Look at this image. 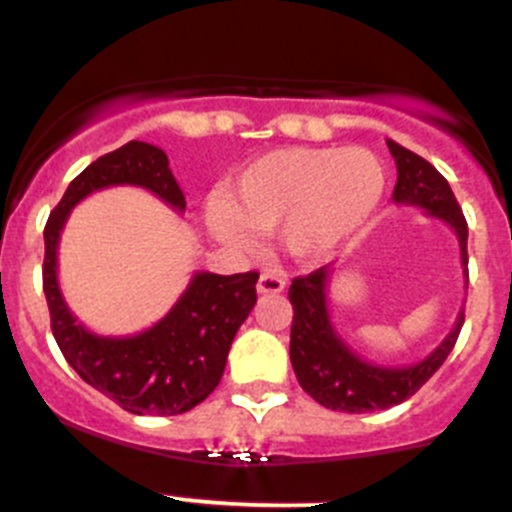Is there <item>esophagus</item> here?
I'll use <instances>...</instances> for the list:
<instances>
[{
    "label": "esophagus",
    "instance_id": "obj_1",
    "mask_svg": "<svg viewBox=\"0 0 512 512\" xmlns=\"http://www.w3.org/2000/svg\"><path fill=\"white\" fill-rule=\"evenodd\" d=\"M285 289V277L272 275V272H262L260 282H257V292L260 294H280Z\"/></svg>",
    "mask_w": 512,
    "mask_h": 512
}]
</instances>
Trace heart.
<instances>
[{"mask_svg":"<svg viewBox=\"0 0 512 512\" xmlns=\"http://www.w3.org/2000/svg\"><path fill=\"white\" fill-rule=\"evenodd\" d=\"M384 193V165L364 148H282L232 175L205 220L240 252L257 245V230L282 227L289 255L314 262L369 223Z\"/></svg>","mask_w":512,"mask_h":512,"instance_id":"heart-1","label":"heart"}]
</instances>
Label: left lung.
<instances>
[{"mask_svg":"<svg viewBox=\"0 0 512 512\" xmlns=\"http://www.w3.org/2000/svg\"><path fill=\"white\" fill-rule=\"evenodd\" d=\"M396 160L399 180L394 188L396 203L418 205L431 218L443 220L453 227L461 245L463 275L468 280V223L453 195L448 180L409 148L386 141ZM332 267L324 265L307 277H294L289 287L292 302V332H289V359L297 374L299 386L317 404L344 414H369V411L391 409L411 399L446 361L463 327V312L441 347L433 349L423 361L411 366H376L364 361L352 347H347L334 329L327 312V282Z\"/></svg>","mask_w":512,"mask_h":512,"instance_id":"left-lung-1","label":"left lung"}]
</instances>
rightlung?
I'll use <instances>...</instances> for the list:
<instances>
[{
    "label": "right lung",
    "instance_id": "right-lung-1",
    "mask_svg": "<svg viewBox=\"0 0 512 512\" xmlns=\"http://www.w3.org/2000/svg\"><path fill=\"white\" fill-rule=\"evenodd\" d=\"M138 185L170 208L185 210V195L168 156L151 143L131 141L106 153L66 188L44 227V294L51 332L64 359L94 389L138 416L185 414L220 384L237 329L257 302L260 272H195L188 289L151 329L133 337H98L76 322L56 277V250L69 213L94 190Z\"/></svg>",
    "mask_w": 512,
    "mask_h": 512
}]
</instances>
